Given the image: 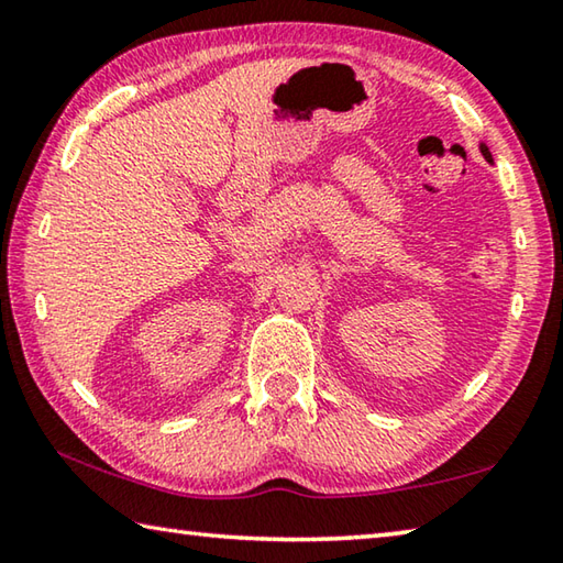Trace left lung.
I'll use <instances>...</instances> for the list:
<instances>
[{
    "mask_svg": "<svg viewBox=\"0 0 563 563\" xmlns=\"http://www.w3.org/2000/svg\"><path fill=\"white\" fill-rule=\"evenodd\" d=\"M482 156L487 158V161H492V154H489V148H487V146H482Z\"/></svg>",
    "mask_w": 563,
    "mask_h": 563,
    "instance_id": "left-lung-1",
    "label": "left lung"
}]
</instances>
